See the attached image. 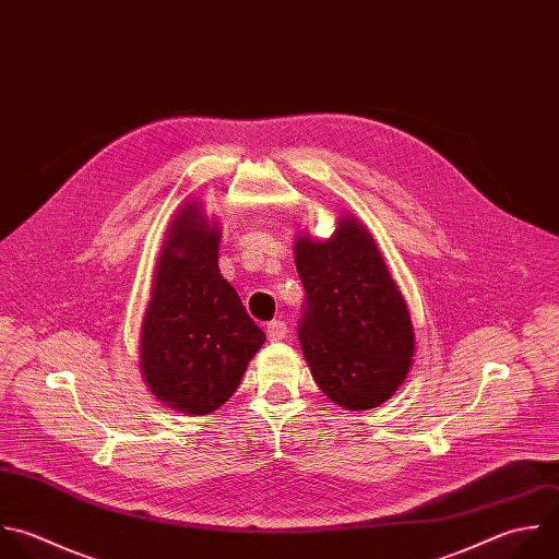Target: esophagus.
Returning <instances> with one entry per match:
<instances>
[{"label": "esophagus", "instance_id": "34e87169", "mask_svg": "<svg viewBox=\"0 0 559 559\" xmlns=\"http://www.w3.org/2000/svg\"><path fill=\"white\" fill-rule=\"evenodd\" d=\"M287 337V324L281 320H274L267 324V340L270 342H281Z\"/></svg>", "mask_w": 559, "mask_h": 559}]
</instances>
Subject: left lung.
<instances>
[{
  "label": "left lung",
  "instance_id": "left-lung-1",
  "mask_svg": "<svg viewBox=\"0 0 559 559\" xmlns=\"http://www.w3.org/2000/svg\"><path fill=\"white\" fill-rule=\"evenodd\" d=\"M294 257L305 285L298 337L318 388L350 412L379 407L405 381L416 342L372 235L346 215L324 241L300 235Z\"/></svg>",
  "mask_w": 559,
  "mask_h": 559
}]
</instances>
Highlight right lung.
I'll use <instances>...</instances> for the list:
<instances>
[{"instance_id":"right-lung-1","label":"right lung","mask_w":559,"mask_h":559,"mask_svg":"<svg viewBox=\"0 0 559 559\" xmlns=\"http://www.w3.org/2000/svg\"><path fill=\"white\" fill-rule=\"evenodd\" d=\"M219 233L198 202L176 213L141 324V372L150 392L189 416L222 407L265 342L219 274Z\"/></svg>"}]
</instances>
